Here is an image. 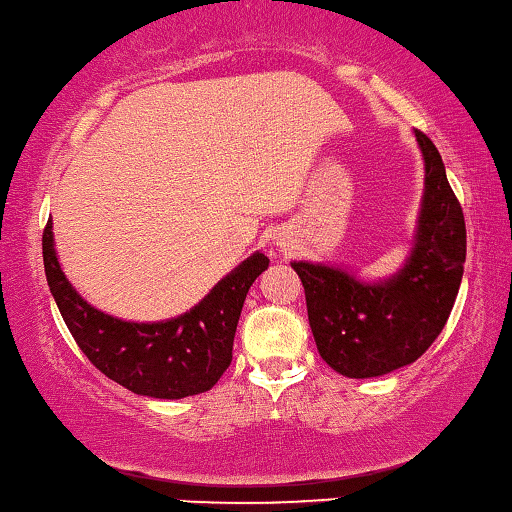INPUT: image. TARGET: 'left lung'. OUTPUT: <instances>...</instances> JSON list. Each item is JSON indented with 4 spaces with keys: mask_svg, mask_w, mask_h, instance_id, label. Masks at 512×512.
I'll use <instances>...</instances> for the list:
<instances>
[{
    "mask_svg": "<svg viewBox=\"0 0 512 512\" xmlns=\"http://www.w3.org/2000/svg\"><path fill=\"white\" fill-rule=\"evenodd\" d=\"M426 193L417 243L405 269L383 285H362L330 266L294 262L321 358L348 378L383 376L426 353L456 303L467 255L462 207L433 141L417 129Z\"/></svg>",
    "mask_w": 512,
    "mask_h": 512,
    "instance_id": "8db88e82",
    "label": "left lung"
}]
</instances>
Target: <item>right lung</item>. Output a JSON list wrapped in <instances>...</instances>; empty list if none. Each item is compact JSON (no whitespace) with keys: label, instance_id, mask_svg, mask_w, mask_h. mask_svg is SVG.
<instances>
[{"label":"right lung","instance_id":"obj_1","mask_svg":"<svg viewBox=\"0 0 512 512\" xmlns=\"http://www.w3.org/2000/svg\"><path fill=\"white\" fill-rule=\"evenodd\" d=\"M43 262L63 321L93 367L134 394L184 399L212 389L230 367L243 300L269 257H248L200 305L164 323L120 321L88 305L61 271L52 223L43 230Z\"/></svg>","mask_w":512,"mask_h":512}]
</instances>
